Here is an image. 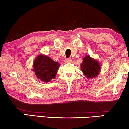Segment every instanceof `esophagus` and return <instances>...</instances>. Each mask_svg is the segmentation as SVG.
Here are the masks:
<instances>
[{
    "mask_svg": "<svg viewBox=\"0 0 129 129\" xmlns=\"http://www.w3.org/2000/svg\"><path fill=\"white\" fill-rule=\"evenodd\" d=\"M71 61H72V59H71V58H67V59H65V62H66V63H70V62H71Z\"/></svg>",
    "mask_w": 129,
    "mask_h": 129,
    "instance_id": "obj_1",
    "label": "esophagus"
}]
</instances>
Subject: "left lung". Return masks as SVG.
<instances>
[{"label":"left lung","instance_id":"1","mask_svg":"<svg viewBox=\"0 0 129 129\" xmlns=\"http://www.w3.org/2000/svg\"><path fill=\"white\" fill-rule=\"evenodd\" d=\"M81 70L88 78H94L100 73V65L97 60L91 58L89 55H86L83 58Z\"/></svg>","mask_w":129,"mask_h":129}]
</instances>
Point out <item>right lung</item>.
<instances>
[{
    "mask_svg": "<svg viewBox=\"0 0 129 129\" xmlns=\"http://www.w3.org/2000/svg\"><path fill=\"white\" fill-rule=\"evenodd\" d=\"M60 64L47 56L40 54L33 63V71L42 82H49L54 79Z\"/></svg>",
    "mask_w": 129,
    "mask_h": 129,
    "instance_id": "1",
    "label": "right lung"
}]
</instances>
